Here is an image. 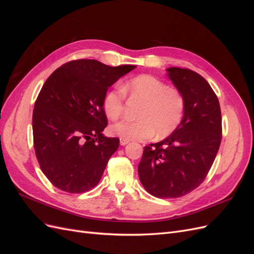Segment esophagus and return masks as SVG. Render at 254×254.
I'll use <instances>...</instances> for the list:
<instances>
[{"instance_id": "obj_1", "label": "esophagus", "mask_w": 254, "mask_h": 254, "mask_svg": "<svg viewBox=\"0 0 254 254\" xmlns=\"http://www.w3.org/2000/svg\"><path fill=\"white\" fill-rule=\"evenodd\" d=\"M129 143V140H126V139H120V144L122 145V146H125V145H127Z\"/></svg>"}]
</instances>
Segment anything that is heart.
<instances>
[{
	"label": "heart",
	"instance_id": "heart-1",
	"mask_svg": "<svg viewBox=\"0 0 254 254\" xmlns=\"http://www.w3.org/2000/svg\"><path fill=\"white\" fill-rule=\"evenodd\" d=\"M125 90L132 98L140 99L144 105L139 121L124 120L111 127V131L122 139L146 140L156 132L167 135L180 125L186 111V101L179 90L151 75H140L127 81L124 90L114 88L104 97V110L108 118L117 121L123 113Z\"/></svg>",
	"mask_w": 254,
	"mask_h": 254
}]
</instances>
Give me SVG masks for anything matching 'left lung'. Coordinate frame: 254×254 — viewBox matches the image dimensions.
Masks as SVG:
<instances>
[{
    "label": "left lung",
    "instance_id": "left-lung-1",
    "mask_svg": "<svg viewBox=\"0 0 254 254\" xmlns=\"http://www.w3.org/2000/svg\"><path fill=\"white\" fill-rule=\"evenodd\" d=\"M166 71L184 97L186 111L171 135L144 148L137 173L152 196L178 198L200 186L209 173L221 142V112L202 76L189 68Z\"/></svg>",
    "mask_w": 254,
    "mask_h": 254
}]
</instances>
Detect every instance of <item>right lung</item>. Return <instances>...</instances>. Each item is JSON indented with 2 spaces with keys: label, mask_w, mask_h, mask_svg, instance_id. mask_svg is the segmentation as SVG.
<instances>
[{
  "label": "right lung",
  "mask_w": 254,
  "mask_h": 254,
  "mask_svg": "<svg viewBox=\"0 0 254 254\" xmlns=\"http://www.w3.org/2000/svg\"><path fill=\"white\" fill-rule=\"evenodd\" d=\"M135 67L74 60L44 82L33 112L34 147L53 186L78 194L101 180L120 145L118 137L103 133L108 125L104 97L114 82Z\"/></svg>",
  "instance_id": "1"
}]
</instances>
